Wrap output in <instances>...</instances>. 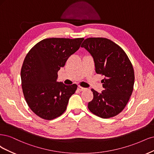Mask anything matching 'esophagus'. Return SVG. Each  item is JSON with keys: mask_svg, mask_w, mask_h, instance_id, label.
<instances>
[{"mask_svg": "<svg viewBox=\"0 0 154 154\" xmlns=\"http://www.w3.org/2000/svg\"><path fill=\"white\" fill-rule=\"evenodd\" d=\"M86 88H82V87H81V86H78V87H77V90H79V91H84V90H85Z\"/></svg>", "mask_w": 154, "mask_h": 154, "instance_id": "1", "label": "esophagus"}]
</instances>
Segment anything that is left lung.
Masks as SVG:
<instances>
[{
  "instance_id": "left-lung-1",
  "label": "left lung",
  "mask_w": 154,
  "mask_h": 154,
  "mask_svg": "<svg viewBox=\"0 0 154 154\" xmlns=\"http://www.w3.org/2000/svg\"><path fill=\"white\" fill-rule=\"evenodd\" d=\"M81 47L93 57L97 73L105 76L102 93L91 89L93 98L88 103L89 110L102 118L116 116L126 106L133 91L132 63L123 49L107 38H87Z\"/></svg>"
}]
</instances>
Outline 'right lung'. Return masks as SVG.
Instances as JSON below:
<instances>
[{
  "label": "right lung",
  "mask_w": 154,
  "mask_h": 154,
  "mask_svg": "<svg viewBox=\"0 0 154 154\" xmlns=\"http://www.w3.org/2000/svg\"><path fill=\"white\" fill-rule=\"evenodd\" d=\"M83 40L82 38L45 39L27 54L21 70L22 87L27 105L37 116L51 120L66 111L77 86L57 82V72Z\"/></svg>",
  "instance_id": "1"
}]
</instances>
